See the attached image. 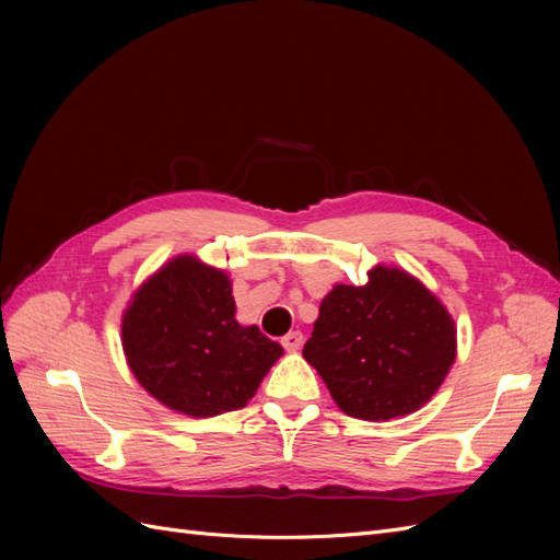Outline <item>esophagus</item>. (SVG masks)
Masks as SVG:
<instances>
[{"label":"esophagus","mask_w":560,"mask_h":560,"mask_svg":"<svg viewBox=\"0 0 560 560\" xmlns=\"http://www.w3.org/2000/svg\"><path fill=\"white\" fill-rule=\"evenodd\" d=\"M282 346L287 352H296L303 346V334L301 331H290L282 338Z\"/></svg>","instance_id":"esophagus-1"}]
</instances>
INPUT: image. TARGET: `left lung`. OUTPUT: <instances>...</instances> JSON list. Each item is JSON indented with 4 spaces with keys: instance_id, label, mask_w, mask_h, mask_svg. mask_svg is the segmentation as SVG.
I'll use <instances>...</instances> for the list:
<instances>
[{
    "instance_id": "1",
    "label": "left lung",
    "mask_w": 560,
    "mask_h": 560,
    "mask_svg": "<svg viewBox=\"0 0 560 560\" xmlns=\"http://www.w3.org/2000/svg\"><path fill=\"white\" fill-rule=\"evenodd\" d=\"M322 299L303 358L346 416L381 422L425 406L457 354L451 313L409 270L376 264Z\"/></svg>"
}]
</instances>
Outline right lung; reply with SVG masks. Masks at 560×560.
I'll list each match as a JSON object with an SVG mask.
<instances>
[{
	"label": "right lung",
	"instance_id": "1",
	"mask_svg": "<svg viewBox=\"0 0 560 560\" xmlns=\"http://www.w3.org/2000/svg\"><path fill=\"white\" fill-rule=\"evenodd\" d=\"M128 369L171 411L212 418L243 409L282 346L235 319L229 273L177 254L132 292L121 315Z\"/></svg>",
	"mask_w": 560,
	"mask_h": 560
}]
</instances>
